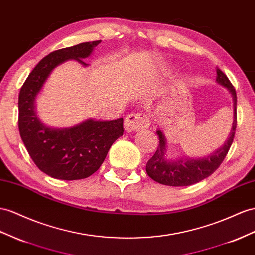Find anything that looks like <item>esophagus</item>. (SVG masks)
I'll return each mask as SVG.
<instances>
[{"label": "esophagus", "instance_id": "34e87169", "mask_svg": "<svg viewBox=\"0 0 255 255\" xmlns=\"http://www.w3.org/2000/svg\"><path fill=\"white\" fill-rule=\"evenodd\" d=\"M149 116L142 113H131L125 119V129L128 132L138 131L140 129L147 128L151 124Z\"/></svg>", "mask_w": 255, "mask_h": 255}]
</instances>
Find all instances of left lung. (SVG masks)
I'll return each mask as SVG.
<instances>
[{
    "label": "left lung",
    "instance_id": "1",
    "mask_svg": "<svg viewBox=\"0 0 255 255\" xmlns=\"http://www.w3.org/2000/svg\"><path fill=\"white\" fill-rule=\"evenodd\" d=\"M217 82L230 90L234 102V121L230 136L224 145L217 149L213 154L205 158L185 160H168L165 158L166 138L161 130H157L159 144L153 157L147 161L146 172L148 177L160 184L169 186H188L211 175L222 164L234 141L237 126V96L232 83L220 69H217Z\"/></svg>",
    "mask_w": 255,
    "mask_h": 255
}]
</instances>
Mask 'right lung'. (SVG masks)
I'll use <instances>...</instances> for the list:
<instances>
[{
	"label": "right lung",
	"mask_w": 255,
	"mask_h": 255,
	"mask_svg": "<svg viewBox=\"0 0 255 255\" xmlns=\"http://www.w3.org/2000/svg\"><path fill=\"white\" fill-rule=\"evenodd\" d=\"M101 41L86 42L58 49L36 64L23 83L18 98V127L25 148L41 171L55 179L88 178L100 168L110 147L123 135V119L87 120L65 129L50 128L35 112V99L50 72L57 65L74 59L87 67L88 57Z\"/></svg>",
	"instance_id": "add662e5"
}]
</instances>
